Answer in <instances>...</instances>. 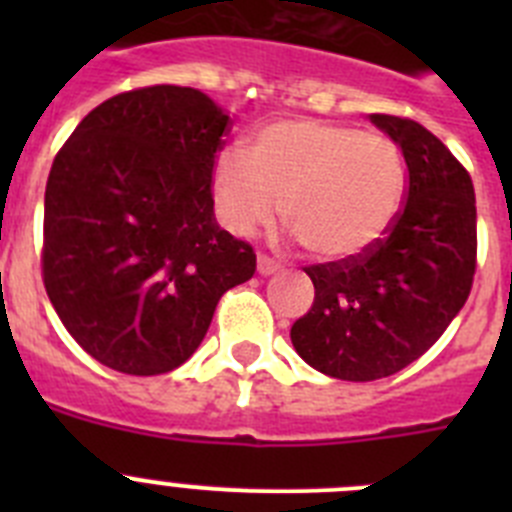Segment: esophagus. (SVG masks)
Instances as JSON below:
<instances>
[{
	"label": "esophagus",
	"mask_w": 512,
	"mask_h": 512,
	"mask_svg": "<svg viewBox=\"0 0 512 512\" xmlns=\"http://www.w3.org/2000/svg\"><path fill=\"white\" fill-rule=\"evenodd\" d=\"M279 269H282V264L277 259H271L266 253H259V274L269 277V274H277Z\"/></svg>",
	"instance_id": "obj_1"
}]
</instances>
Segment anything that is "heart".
I'll return each instance as SVG.
<instances>
[{"mask_svg": "<svg viewBox=\"0 0 512 512\" xmlns=\"http://www.w3.org/2000/svg\"><path fill=\"white\" fill-rule=\"evenodd\" d=\"M217 210L233 233L251 235L277 210L302 248L351 259L390 233L405 202L408 169L390 135L351 125L284 120L248 140L246 156H217Z\"/></svg>", "mask_w": 512, "mask_h": 512, "instance_id": "obj_1", "label": "heart"}]
</instances>
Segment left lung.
<instances>
[{"instance_id": "left-lung-1", "label": "left lung", "mask_w": 512, "mask_h": 512, "mask_svg": "<svg viewBox=\"0 0 512 512\" xmlns=\"http://www.w3.org/2000/svg\"><path fill=\"white\" fill-rule=\"evenodd\" d=\"M372 122L408 164L402 210L369 251L305 266L315 300L289 330L312 369L346 382L390 377L423 356L464 307L477 271L469 171L420 122L382 112Z\"/></svg>"}]
</instances>
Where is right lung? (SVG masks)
I'll use <instances>...</instances> for the list:
<instances>
[{
  "label": "right lung",
  "mask_w": 512,
  "mask_h": 512,
  "mask_svg": "<svg viewBox=\"0 0 512 512\" xmlns=\"http://www.w3.org/2000/svg\"><path fill=\"white\" fill-rule=\"evenodd\" d=\"M230 117L192 87L130 89L94 107L45 184V292L89 356L153 377L182 366L220 297L256 271L215 223L212 171Z\"/></svg>",
  "instance_id": "right-lung-1"
}]
</instances>
